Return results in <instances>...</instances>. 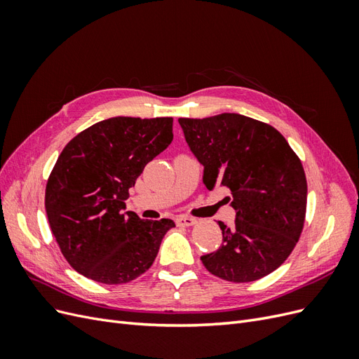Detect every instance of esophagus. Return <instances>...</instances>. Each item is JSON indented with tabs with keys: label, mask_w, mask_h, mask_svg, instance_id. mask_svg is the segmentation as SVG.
I'll list each match as a JSON object with an SVG mask.
<instances>
[{
	"label": "esophagus",
	"mask_w": 359,
	"mask_h": 359,
	"mask_svg": "<svg viewBox=\"0 0 359 359\" xmlns=\"http://www.w3.org/2000/svg\"><path fill=\"white\" fill-rule=\"evenodd\" d=\"M175 220H177V224L182 226V227H190L196 223V220H194L193 217H187V215H180Z\"/></svg>",
	"instance_id": "1"
}]
</instances>
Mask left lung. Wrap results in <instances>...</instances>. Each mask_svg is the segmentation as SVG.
<instances>
[{
  "label": "left lung",
  "mask_w": 359,
  "mask_h": 359,
  "mask_svg": "<svg viewBox=\"0 0 359 359\" xmlns=\"http://www.w3.org/2000/svg\"><path fill=\"white\" fill-rule=\"evenodd\" d=\"M203 184L231 190L233 226L219 222L223 244L201 257L215 277L248 283L276 271L295 248L307 212V178L278 130L238 114L180 118ZM229 199V198H227Z\"/></svg>",
  "instance_id": "1"
}]
</instances>
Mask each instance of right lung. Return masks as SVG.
I'll list each match as a JSON object with an SVG mask.
<instances>
[{"label":"right lung","mask_w":359,"mask_h":359,"mask_svg":"<svg viewBox=\"0 0 359 359\" xmlns=\"http://www.w3.org/2000/svg\"><path fill=\"white\" fill-rule=\"evenodd\" d=\"M173 119L115 116L64 147L46 182L45 206L62 256L79 274L123 285L153 265L169 219L123 210L128 189L173 139Z\"/></svg>","instance_id":"add662e5"}]
</instances>
